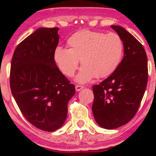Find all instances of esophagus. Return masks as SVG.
Returning a JSON list of instances; mask_svg holds the SVG:
<instances>
[{
  "label": "esophagus",
  "mask_w": 156,
  "mask_h": 156,
  "mask_svg": "<svg viewBox=\"0 0 156 156\" xmlns=\"http://www.w3.org/2000/svg\"><path fill=\"white\" fill-rule=\"evenodd\" d=\"M84 87L83 86H80V85H76V90L77 92H79V91L81 90V89H83Z\"/></svg>",
  "instance_id": "1"
}]
</instances>
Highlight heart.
I'll return each instance as SVG.
<instances>
[{
	"instance_id": "heart-1",
	"label": "heart",
	"mask_w": 156,
	"mask_h": 156,
	"mask_svg": "<svg viewBox=\"0 0 156 156\" xmlns=\"http://www.w3.org/2000/svg\"><path fill=\"white\" fill-rule=\"evenodd\" d=\"M69 49L57 47L53 58L61 72L72 77L78 69L79 59L82 67L76 77L79 83L89 82L94 76H108L117 69L122 56L123 44L119 35L83 30L74 34L67 41Z\"/></svg>"
}]
</instances>
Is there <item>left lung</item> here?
I'll list each match as a JSON object with an SVG mask.
<instances>
[{
	"label": "left lung",
	"instance_id": "obj_1",
	"mask_svg": "<svg viewBox=\"0 0 156 156\" xmlns=\"http://www.w3.org/2000/svg\"><path fill=\"white\" fill-rule=\"evenodd\" d=\"M119 36L124 56L114 73L92 87L93 115L98 125L115 129L132 119L139 109L148 79L144 48L131 34L119 26H111Z\"/></svg>",
	"mask_w": 156,
	"mask_h": 156
}]
</instances>
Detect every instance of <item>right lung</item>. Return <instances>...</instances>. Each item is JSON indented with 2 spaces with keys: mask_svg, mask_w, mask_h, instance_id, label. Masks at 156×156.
I'll return each instance as SVG.
<instances>
[{
  "mask_svg": "<svg viewBox=\"0 0 156 156\" xmlns=\"http://www.w3.org/2000/svg\"><path fill=\"white\" fill-rule=\"evenodd\" d=\"M58 28H39L16 48L10 71L12 94L25 118L52 132L63 125L67 103L76 93L53 58Z\"/></svg>",
  "mask_w": 156,
  "mask_h": 156,
  "instance_id": "obj_1",
  "label": "right lung"
}]
</instances>
